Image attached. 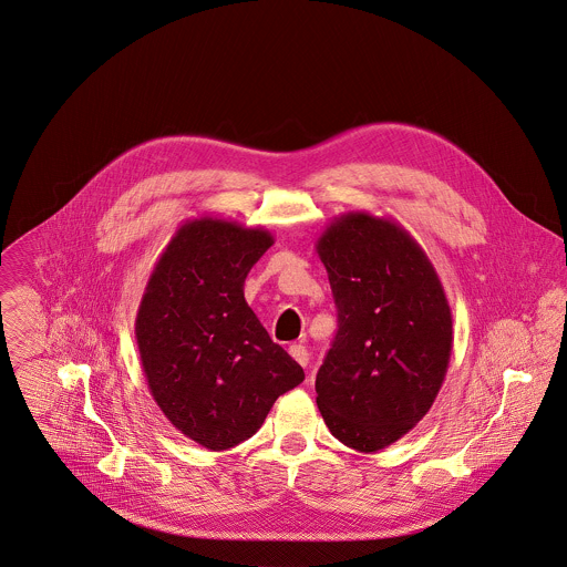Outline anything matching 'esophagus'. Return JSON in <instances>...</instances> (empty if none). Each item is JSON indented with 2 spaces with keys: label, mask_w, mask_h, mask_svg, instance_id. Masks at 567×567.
<instances>
[{
  "label": "esophagus",
  "mask_w": 567,
  "mask_h": 567,
  "mask_svg": "<svg viewBox=\"0 0 567 567\" xmlns=\"http://www.w3.org/2000/svg\"><path fill=\"white\" fill-rule=\"evenodd\" d=\"M289 353L291 358L300 364V367H307L309 364V349L305 344H291L289 347Z\"/></svg>",
  "instance_id": "obj_1"
}]
</instances>
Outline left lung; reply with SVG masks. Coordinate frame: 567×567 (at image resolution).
Masks as SVG:
<instances>
[{
    "label": "left lung",
    "mask_w": 567,
    "mask_h": 567,
    "mask_svg": "<svg viewBox=\"0 0 567 567\" xmlns=\"http://www.w3.org/2000/svg\"><path fill=\"white\" fill-rule=\"evenodd\" d=\"M316 251L338 307L316 402L336 440L375 453L431 411L453 351L451 305L431 258L393 218L347 212Z\"/></svg>",
    "instance_id": "8db88e82"
}]
</instances>
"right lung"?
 <instances>
[{
	"label": "right lung",
	"mask_w": 567,
	"mask_h": 567,
	"mask_svg": "<svg viewBox=\"0 0 567 567\" xmlns=\"http://www.w3.org/2000/svg\"><path fill=\"white\" fill-rule=\"evenodd\" d=\"M274 245L265 227L198 216L154 262L134 333L150 393L169 424L207 451L249 440L305 380L245 300V278Z\"/></svg>",
	"instance_id": "obj_1"
}]
</instances>
